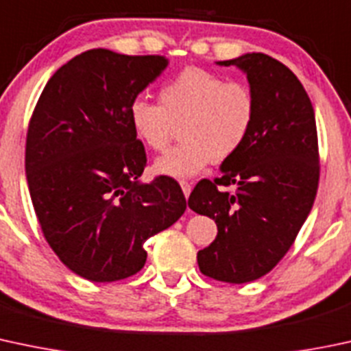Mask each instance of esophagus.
<instances>
[{
	"instance_id": "1",
	"label": "esophagus",
	"mask_w": 351,
	"mask_h": 351,
	"mask_svg": "<svg viewBox=\"0 0 351 351\" xmlns=\"http://www.w3.org/2000/svg\"><path fill=\"white\" fill-rule=\"evenodd\" d=\"M180 186H182L183 195H185V198L190 197V193H191V185H190V183L183 180V182H180Z\"/></svg>"
}]
</instances>
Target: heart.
<instances>
[{"label": "heart", "mask_w": 351, "mask_h": 351, "mask_svg": "<svg viewBox=\"0 0 351 351\" xmlns=\"http://www.w3.org/2000/svg\"><path fill=\"white\" fill-rule=\"evenodd\" d=\"M160 101L154 104L138 95L128 117L136 138L153 151L166 149L175 128L182 126V145L153 163V171L168 178H191L212 161L230 160L245 145L256 121L250 87L204 69H185L168 80Z\"/></svg>", "instance_id": "1"}]
</instances>
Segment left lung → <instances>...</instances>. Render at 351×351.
I'll list each match as a JSON object with an SVG mask.
<instances>
[{
	"instance_id": "8db88e82",
	"label": "left lung",
	"mask_w": 351,
	"mask_h": 351,
	"mask_svg": "<svg viewBox=\"0 0 351 351\" xmlns=\"http://www.w3.org/2000/svg\"><path fill=\"white\" fill-rule=\"evenodd\" d=\"M245 73L256 121L242 149L188 198L193 212L215 220L217 237L198 250V267L217 281L243 284L267 274L289 250L318 190V136L311 101L298 77L265 53L217 62ZM235 184V194L219 190Z\"/></svg>"
}]
</instances>
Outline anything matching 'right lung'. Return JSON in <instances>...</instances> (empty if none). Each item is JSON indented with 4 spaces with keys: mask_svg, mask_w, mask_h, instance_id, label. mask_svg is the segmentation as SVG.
<instances>
[{
    "mask_svg": "<svg viewBox=\"0 0 351 351\" xmlns=\"http://www.w3.org/2000/svg\"><path fill=\"white\" fill-rule=\"evenodd\" d=\"M169 60L94 49L62 65L29 121L25 169L47 242L92 282L126 279L146 263V239L186 210L171 178L146 183L145 146L128 109Z\"/></svg>",
    "mask_w": 351,
    "mask_h": 351,
    "instance_id": "obj_1",
    "label": "right lung"
}]
</instances>
